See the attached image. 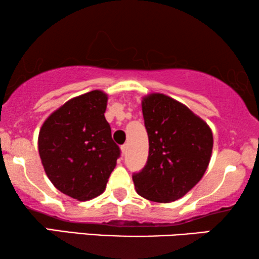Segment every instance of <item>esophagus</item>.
Instances as JSON below:
<instances>
[{"label": "esophagus", "instance_id": "1", "mask_svg": "<svg viewBox=\"0 0 259 259\" xmlns=\"http://www.w3.org/2000/svg\"><path fill=\"white\" fill-rule=\"evenodd\" d=\"M126 152H127V145H122V146H121V153L126 154Z\"/></svg>", "mask_w": 259, "mask_h": 259}]
</instances>
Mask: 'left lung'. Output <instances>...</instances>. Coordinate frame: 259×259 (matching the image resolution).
I'll return each mask as SVG.
<instances>
[{
  "label": "left lung",
  "mask_w": 259,
  "mask_h": 259,
  "mask_svg": "<svg viewBox=\"0 0 259 259\" xmlns=\"http://www.w3.org/2000/svg\"><path fill=\"white\" fill-rule=\"evenodd\" d=\"M148 134V159L133 176L138 194L171 203L192 190L206 171L213 147L210 126L182 102L161 93L141 101Z\"/></svg>",
  "instance_id": "8db88e82"
}]
</instances>
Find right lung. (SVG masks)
<instances>
[{"label": "right lung", "instance_id": "add662e5", "mask_svg": "<svg viewBox=\"0 0 259 259\" xmlns=\"http://www.w3.org/2000/svg\"><path fill=\"white\" fill-rule=\"evenodd\" d=\"M108 97L95 90L52 113L38 133L45 172L66 196L86 201L100 196L120 155L105 118Z\"/></svg>", "mask_w": 259, "mask_h": 259}]
</instances>
